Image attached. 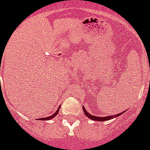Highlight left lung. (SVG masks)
<instances>
[{
  "instance_id": "8db88e82",
  "label": "left lung",
  "mask_w": 150,
  "mask_h": 150,
  "mask_svg": "<svg viewBox=\"0 0 150 150\" xmlns=\"http://www.w3.org/2000/svg\"><path fill=\"white\" fill-rule=\"evenodd\" d=\"M82 108H83V111H84V113H85V115H86L88 118H89L90 119H92V120H94V121H100V122L108 121V120L113 119V118L118 117V116H119V115H121V114H122V113L124 112H123L120 113V114L119 113V114H117V115H108V116H105V117H101V116H96V115H91V114H90L88 112H87V111L86 110L85 107L82 106Z\"/></svg>"
}]
</instances>
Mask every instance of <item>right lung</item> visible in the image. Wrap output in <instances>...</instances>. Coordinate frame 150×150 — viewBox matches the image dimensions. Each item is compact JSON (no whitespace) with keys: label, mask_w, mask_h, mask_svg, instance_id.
<instances>
[{"label":"right lung","mask_w":150,"mask_h":150,"mask_svg":"<svg viewBox=\"0 0 150 150\" xmlns=\"http://www.w3.org/2000/svg\"><path fill=\"white\" fill-rule=\"evenodd\" d=\"M59 110H60V106L58 107V109H57V110H56V112L54 113V114H53V115H50V116H47V117L41 118V119H40V120H49V119H53V118H54V116H56V115H58V112H59Z\"/></svg>","instance_id":"right-lung-1"}]
</instances>
